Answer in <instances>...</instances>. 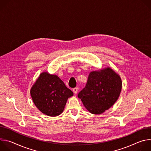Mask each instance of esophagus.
Instances as JSON below:
<instances>
[{
	"instance_id": "esophagus-1",
	"label": "esophagus",
	"mask_w": 151,
	"mask_h": 151,
	"mask_svg": "<svg viewBox=\"0 0 151 151\" xmlns=\"http://www.w3.org/2000/svg\"><path fill=\"white\" fill-rule=\"evenodd\" d=\"M78 91V88H77V87L74 88L73 89V93H74L75 94H77Z\"/></svg>"
}]
</instances>
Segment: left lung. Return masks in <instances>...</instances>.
I'll return each instance as SVG.
<instances>
[{
  "label": "left lung",
  "mask_w": 151,
  "mask_h": 151,
  "mask_svg": "<svg viewBox=\"0 0 151 151\" xmlns=\"http://www.w3.org/2000/svg\"><path fill=\"white\" fill-rule=\"evenodd\" d=\"M121 89L119 75L111 68H106L90 73L87 84L78 97L90 113L99 115L114 104Z\"/></svg>",
  "instance_id": "1"
}]
</instances>
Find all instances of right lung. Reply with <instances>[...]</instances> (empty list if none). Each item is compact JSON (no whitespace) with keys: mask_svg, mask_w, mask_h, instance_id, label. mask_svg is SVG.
Returning a JSON list of instances; mask_svg holds the SVG:
<instances>
[{"mask_svg":"<svg viewBox=\"0 0 151 151\" xmlns=\"http://www.w3.org/2000/svg\"><path fill=\"white\" fill-rule=\"evenodd\" d=\"M30 95L41 112L57 116L63 112L68 98L73 96V93L57 75L44 72L31 88Z\"/></svg>","mask_w":151,"mask_h":151,"instance_id":"1","label":"right lung"}]
</instances>
